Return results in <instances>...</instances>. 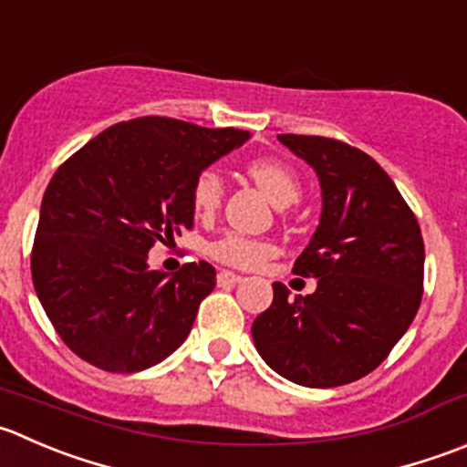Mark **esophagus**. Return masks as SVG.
Listing matches in <instances>:
<instances>
[{
  "instance_id": "34e87169",
  "label": "esophagus",
  "mask_w": 467,
  "mask_h": 467,
  "mask_svg": "<svg viewBox=\"0 0 467 467\" xmlns=\"http://www.w3.org/2000/svg\"><path fill=\"white\" fill-rule=\"evenodd\" d=\"M242 275L239 274H233V271H228V269H221L219 274H216V283L219 285H237V283H242Z\"/></svg>"
}]
</instances>
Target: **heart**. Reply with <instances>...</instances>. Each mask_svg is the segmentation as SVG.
<instances>
[{
  "label": "heart",
  "mask_w": 467,
  "mask_h": 467,
  "mask_svg": "<svg viewBox=\"0 0 467 467\" xmlns=\"http://www.w3.org/2000/svg\"><path fill=\"white\" fill-rule=\"evenodd\" d=\"M246 173L275 205H292L301 196V180L285 161L275 157H257L246 164ZM223 201V180L214 169H205L192 182V207L198 216H212ZM274 244L246 234L228 233L207 244V255L221 265L253 269L274 255Z\"/></svg>",
  "instance_id": "b5f03b06"
}]
</instances>
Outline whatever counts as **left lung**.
<instances>
[{
	"label": "left lung",
	"mask_w": 467,
	"mask_h": 467,
	"mask_svg": "<svg viewBox=\"0 0 467 467\" xmlns=\"http://www.w3.org/2000/svg\"><path fill=\"white\" fill-rule=\"evenodd\" d=\"M319 175V228L294 262L317 278L307 296L274 283L253 321L265 363L287 381L335 388L374 372L415 319L424 292L420 223L390 175L337 139L278 134Z\"/></svg>",
	"instance_id": "8db88e82"
}]
</instances>
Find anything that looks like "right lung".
Wrapping results in <instances>:
<instances>
[{"label":"right lung","instance_id":"right-lung-1","mask_svg":"<svg viewBox=\"0 0 467 467\" xmlns=\"http://www.w3.org/2000/svg\"><path fill=\"white\" fill-rule=\"evenodd\" d=\"M248 137L143 116L111 125L58 166L40 205L31 278L72 354L132 374L187 339L214 266L189 262L166 275L148 266V251L193 228V178Z\"/></svg>","mask_w":467,"mask_h":467}]
</instances>
